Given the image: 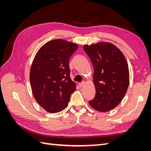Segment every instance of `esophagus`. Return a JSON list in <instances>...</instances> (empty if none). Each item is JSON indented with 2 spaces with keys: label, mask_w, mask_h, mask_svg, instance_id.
Masks as SVG:
<instances>
[{
  "label": "esophagus",
  "mask_w": 151,
  "mask_h": 151,
  "mask_svg": "<svg viewBox=\"0 0 151 151\" xmlns=\"http://www.w3.org/2000/svg\"><path fill=\"white\" fill-rule=\"evenodd\" d=\"M84 85V83L83 82V83H79V86L80 87V88H82V87H83Z\"/></svg>",
  "instance_id": "obj_1"
}]
</instances>
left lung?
Listing matches in <instances>:
<instances>
[{
  "label": "left lung",
  "instance_id": "1",
  "mask_svg": "<svg viewBox=\"0 0 151 151\" xmlns=\"http://www.w3.org/2000/svg\"><path fill=\"white\" fill-rule=\"evenodd\" d=\"M83 48L94 67V98L90 106L100 112H106L122 101L129 85V70L124 55L109 42L85 45Z\"/></svg>",
  "mask_w": 151,
  "mask_h": 151
}]
</instances>
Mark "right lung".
<instances>
[{"instance_id": "1", "label": "right lung", "mask_w": 151, "mask_h": 151, "mask_svg": "<svg viewBox=\"0 0 151 151\" xmlns=\"http://www.w3.org/2000/svg\"><path fill=\"white\" fill-rule=\"evenodd\" d=\"M77 48L76 43L56 39L44 44L34 58L29 73L32 92L36 101L49 113L64 109L76 90L68 62Z\"/></svg>"}]
</instances>
